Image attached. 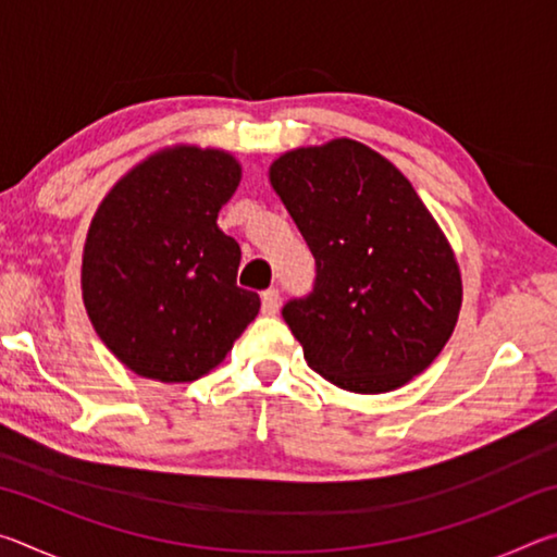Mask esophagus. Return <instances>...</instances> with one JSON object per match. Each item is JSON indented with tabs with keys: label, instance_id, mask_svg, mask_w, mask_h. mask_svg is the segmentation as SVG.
<instances>
[{
	"label": "esophagus",
	"instance_id": "esophagus-1",
	"mask_svg": "<svg viewBox=\"0 0 557 557\" xmlns=\"http://www.w3.org/2000/svg\"><path fill=\"white\" fill-rule=\"evenodd\" d=\"M280 309V292L270 287L262 292V314H275Z\"/></svg>",
	"mask_w": 557,
	"mask_h": 557
}]
</instances>
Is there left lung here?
Masks as SVG:
<instances>
[{"mask_svg":"<svg viewBox=\"0 0 557 557\" xmlns=\"http://www.w3.org/2000/svg\"><path fill=\"white\" fill-rule=\"evenodd\" d=\"M270 184L317 260L312 295L282 309L309 369L366 395L425 371L455 332L461 272L408 178L338 137L277 157Z\"/></svg>","mask_w":557,"mask_h":557,"instance_id":"obj_1","label":"left lung"}]
</instances>
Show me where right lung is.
<instances>
[{"label":"right lung","mask_w":557,"mask_h":557,"mask_svg":"<svg viewBox=\"0 0 557 557\" xmlns=\"http://www.w3.org/2000/svg\"><path fill=\"white\" fill-rule=\"evenodd\" d=\"M240 176L231 152L174 145L132 166L92 215L83 305L143 379H201L260 312L256 292L235 285L240 245L215 223Z\"/></svg>","instance_id":"right-lung-1"}]
</instances>
